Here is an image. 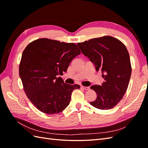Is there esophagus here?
<instances>
[{
    "instance_id": "obj_1",
    "label": "esophagus",
    "mask_w": 148,
    "mask_h": 148,
    "mask_svg": "<svg viewBox=\"0 0 148 148\" xmlns=\"http://www.w3.org/2000/svg\"><path fill=\"white\" fill-rule=\"evenodd\" d=\"M81 88H83V89H84V90H89V87H88V86H82Z\"/></svg>"
}]
</instances>
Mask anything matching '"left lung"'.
I'll return each mask as SVG.
<instances>
[{
  "instance_id": "left-lung-1",
  "label": "left lung",
  "mask_w": 148,
  "mask_h": 148,
  "mask_svg": "<svg viewBox=\"0 0 148 148\" xmlns=\"http://www.w3.org/2000/svg\"><path fill=\"white\" fill-rule=\"evenodd\" d=\"M83 55L102 71L105 81L91 89L97 97L90 104L97 109L108 110L122 100L126 92L132 74L128 52L120 40L110 36L94 38L77 44Z\"/></svg>"
}]
</instances>
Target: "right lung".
<instances>
[{
	"instance_id": "right-lung-1",
	"label": "right lung",
	"mask_w": 148,
	"mask_h": 148,
	"mask_svg": "<svg viewBox=\"0 0 148 148\" xmlns=\"http://www.w3.org/2000/svg\"><path fill=\"white\" fill-rule=\"evenodd\" d=\"M81 51L74 43L41 38L30 42L22 53L19 75L29 100L43 113L61 112L70 104L78 84L64 83L61 77Z\"/></svg>"
}]
</instances>
